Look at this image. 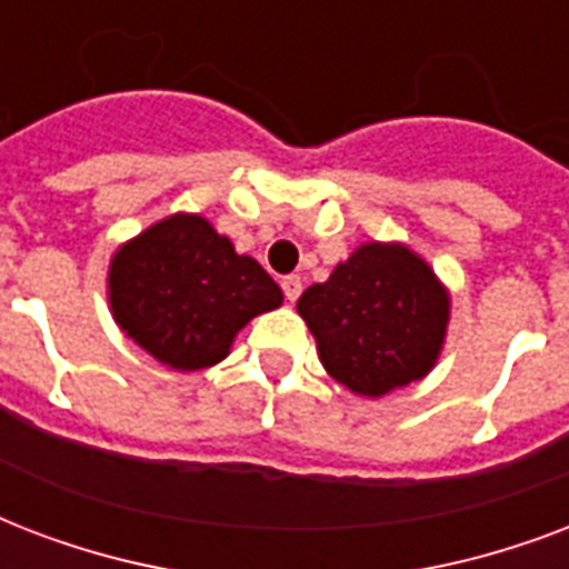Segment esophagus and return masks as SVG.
Listing matches in <instances>:
<instances>
[{
  "instance_id": "1",
  "label": "esophagus",
  "mask_w": 569,
  "mask_h": 569,
  "mask_svg": "<svg viewBox=\"0 0 569 569\" xmlns=\"http://www.w3.org/2000/svg\"><path fill=\"white\" fill-rule=\"evenodd\" d=\"M281 290H284V299H288V302H297L299 293H302V281H299V276H284V279H281Z\"/></svg>"
}]
</instances>
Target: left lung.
<instances>
[{
	"label": "left lung",
	"instance_id": "obj_1",
	"mask_svg": "<svg viewBox=\"0 0 569 569\" xmlns=\"http://www.w3.org/2000/svg\"><path fill=\"white\" fill-rule=\"evenodd\" d=\"M297 311L317 338L320 362L356 395L380 398L421 380L442 350L448 293L418 254L368 243L311 284Z\"/></svg>",
	"mask_w": 569,
	"mask_h": 569
}]
</instances>
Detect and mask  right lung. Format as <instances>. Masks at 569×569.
Returning <instances> with one entry per match:
<instances>
[{
  "instance_id": "obj_1",
  "label": "right lung",
  "mask_w": 569,
  "mask_h": 569,
  "mask_svg": "<svg viewBox=\"0 0 569 569\" xmlns=\"http://www.w3.org/2000/svg\"><path fill=\"white\" fill-rule=\"evenodd\" d=\"M109 302L121 329L153 359L201 371L222 362L254 315L281 306V290L207 219L178 213L118 249Z\"/></svg>"
}]
</instances>
